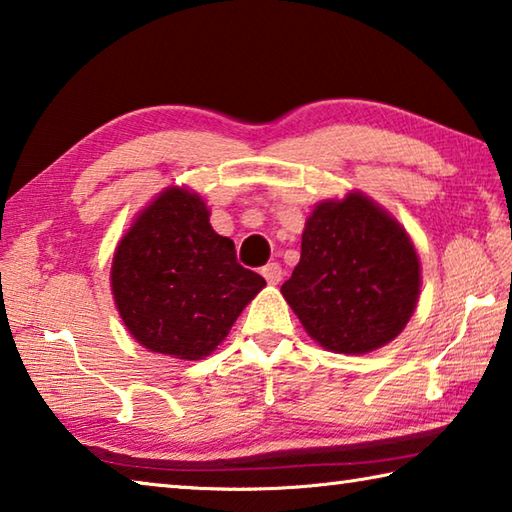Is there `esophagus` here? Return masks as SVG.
<instances>
[{
	"mask_svg": "<svg viewBox=\"0 0 512 512\" xmlns=\"http://www.w3.org/2000/svg\"><path fill=\"white\" fill-rule=\"evenodd\" d=\"M262 275L266 277L268 284H280L282 277H284V271H282L280 264L271 262V264H266V266L262 268Z\"/></svg>",
	"mask_w": 512,
	"mask_h": 512,
	"instance_id": "34e87169",
	"label": "esophagus"
}]
</instances>
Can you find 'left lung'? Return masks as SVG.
<instances>
[{
    "instance_id": "obj_1",
    "label": "left lung",
    "mask_w": 512,
    "mask_h": 512,
    "mask_svg": "<svg viewBox=\"0 0 512 512\" xmlns=\"http://www.w3.org/2000/svg\"><path fill=\"white\" fill-rule=\"evenodd\" d=\"M421 293V264L405 228L360 192L315 206L302 255L282 284L306 333L336 353H369L405 329Z\"/></svg>"
}]
</instances>
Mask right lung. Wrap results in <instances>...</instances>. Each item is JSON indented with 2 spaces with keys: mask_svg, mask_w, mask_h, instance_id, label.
I'll list each match as a JSON object with an SVG mask.
<instances>
[{
  "mask_svg": "<svg viewBox=\"0 0 512 512\" xmlns=\"http://www.w3.org/2000/svg\"><path fill=\"white\" fill-rule=\"evenodd\" d=\"M266 286L237 262L232 239L210 226L197 192L167 188L118 241L111 291L138 345L201 360L224 342L244 306Z\"/></svg>",
  "mask_w": 512,
  "mask_h": 512,
  "instance_id": "right-lung-1",
  "label": "right lung"
}]
</instances>
